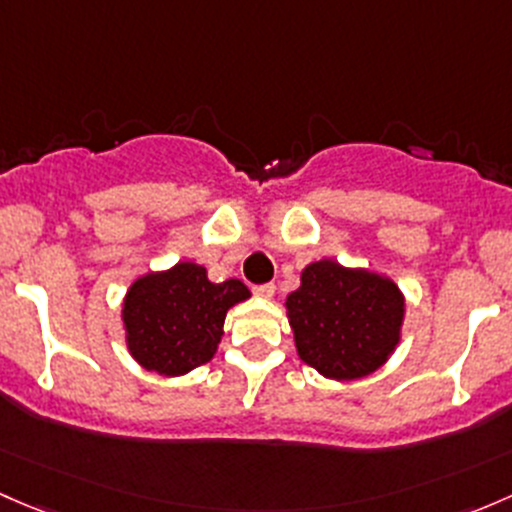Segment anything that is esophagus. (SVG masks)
<instances>
[{
  "instance_id": "1",
  "label": "esophagus",
  "mask_w": 512,
  "mask_h": 512,
  "mask_svg": "<svg viewBox=\"0 0 512 512\" xmlns=\"http://www.w3.org/2000/svg\"><path fill=\"white\" fill-rule=\"evenodd\" d=\"M273 293H276V286H273V283H261V286H254V295H258V298H273Z\"/></svg>"
}]
</instances>
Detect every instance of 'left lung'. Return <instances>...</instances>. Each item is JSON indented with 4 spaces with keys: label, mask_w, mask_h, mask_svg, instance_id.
I'll return each mask as SVG.
<instances>
[{
    "label": "left lung",
    "mask_w": 512,
    "mask_h": 512,
    "mask_svg": "<svg viewBox=\"0 0 512 512\" xmlns=\"http://www.w3.org/2000/svg\"><path fill=\"white\" fill-rule=\"evenodd\" d=\"M286 310L300 360L347 382L379 370L399 345L404 295L379 273L323 258L303 268Z\"/></svg>",
    "instance_id": "1"
}]
</instances>
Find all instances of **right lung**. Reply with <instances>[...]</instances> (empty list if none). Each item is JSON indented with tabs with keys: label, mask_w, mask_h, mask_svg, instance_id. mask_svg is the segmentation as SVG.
Listing matches in <instances>:
<instances>
[{
	"label": "right lung",
	"mask_w": 512,
	"mask_h": 512,
	"mask_svg": "<svg viewBox=\"0 0 512 512\" xmlns=\"http://www.w3.org/2000/svg\"><path fill=\"white\" fill-rule=\"evenodd\" d=\"M239 278L212 283L207 268L182 261L170 271L147 273L123 303L125 340L145 370L179 377L214 357L231 305L249 298Z\"/></svg>",
	"instance_id": "obj_1"
}]
</instances>
